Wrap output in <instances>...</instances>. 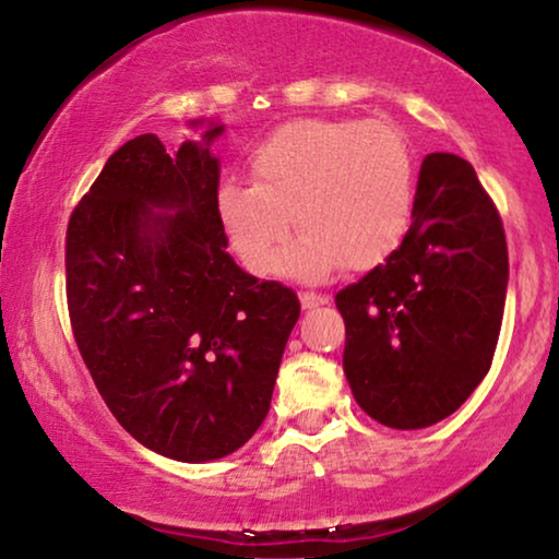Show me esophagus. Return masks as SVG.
Wrapping results in <instances>:
<instances>
[{"instance_id":"34e87169","label":"esophagus","mask_w":559,"mask_h":559,"mask_svg":"<svg viewBox=\"0 0 559 559\" xmlns=\"http://www.w3.org/2000/svg\"><path fill=\"white\" fill-rule=\"evenodd\" d=\"M300 302L305 310H316V308H320V305L328 302V297L318 295V293H300Z\"/></svg>"}]
</instances>
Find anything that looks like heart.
<instances>
[{"instance_id": "b5f03b06", "label": "heart", "mask_w": 559, "mask_h": 559, "mask_svg": "<svg viewBox=\"0 0 559 559\" xmlns=\"http://www.w3.org/2000/svg\"><path fill=\"white\" fill-rule=\"evenodd\" d=\"M254 182L226 180L216 211L249 272L316 280L343 264L369 270L400 247L415 209V157L402 129L381 119H297L251 152Z\"/></svg>"}]
</instances>
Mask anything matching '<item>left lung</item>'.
I'll return each instance as SVG.
<instances>
[{"mask_svg": "<svg viewBox=\"0 0 559 559\" xmlns=\"http://www.w3.org/2000/svg\"><path fill=\"white\" fill-rule=\"evenodd\" d=\"M507 234L468 159H423L400 247L335 295L343 371L366 415L394 430L430 427L491 369L507 302Z\"/></svg>", "mask_w": 559, "mask_h": 559, "instance_id": "1", "label": "left lung"}]
</instances>
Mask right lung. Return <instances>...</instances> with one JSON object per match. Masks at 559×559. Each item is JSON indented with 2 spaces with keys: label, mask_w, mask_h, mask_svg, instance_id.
<instances>
[{
  "label": "right lung",
  "mask_w": 559,
  "mask_h": 559,
  "mask_svg": "<svg viewBox=\"0 0 559 559\" xmlns=\"http://www.w3.org/2000/svg\"><path fill=\"white\" fill-rule=\"evenodd\" d=\"M218 134L173 155L155 134L121 144L66 231L68 316L98 394L134 440L182 463L216 461L259 430L300 318L293 289L226 251Z\"/></svg>",
  "instance_id": "add662e5"
}]
</instances>
